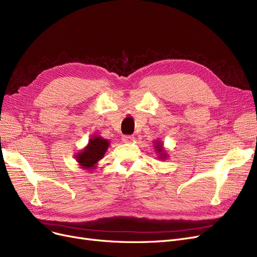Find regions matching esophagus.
<instances>
[{
  "label": "esophagus",
  "instance_id": "esophagus-1",
  "mask_svg": "<svg viewBox=\"0 0 257 257\" xmlns=\"http://www.w3.org/2000/svg\"><path fill=\"white\" fill-rule=\"evenodd\" d=\"M121 140H122L125 143H131V142H134L135 137H132V136H122V137H121Z\"/></svg>",
  "mask_w": 257,
  "mask_h": 257
}]
</instances>
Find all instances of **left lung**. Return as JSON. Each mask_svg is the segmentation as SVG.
<instances>
[{
    "label": "left lung",
    "instance_id": "left-lung-1",
    "mask_svg": "<svg viewBox=\"0 0 257 257\" xmlns=\"http://www.w3.org/2000/svg\"><path fill=\"white\" fill-rule=\"evenodd\" d=\"M154 148H155V151L157 152V154H158V158L159 159L165 160V159L168 158V153H167V151H165V148L163 147L162 142H159V141L156 140Z\"/></svg>",
    "mask_w": 257,
    "mask_h": 257
}]
</instances>
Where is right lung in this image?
Masks as SVG:
<instances>
[{"label":"right lung","instance_id":"1","mask_svg":"<svg viewBox=\"0 0 257 257\" xmlns=\"http://www.w3.org/2000/svg\"><path fill=\"white\" fill-rule=\"evenodd\" d=\"M109 146L110 142L107 140L99 136H93L88 140V144L83 150L77 153L74 158L81 169L92 172L96 169L97 163L103 158Z\"/></svg>","mask_w":257,"mask_h":257}]
</instances>
